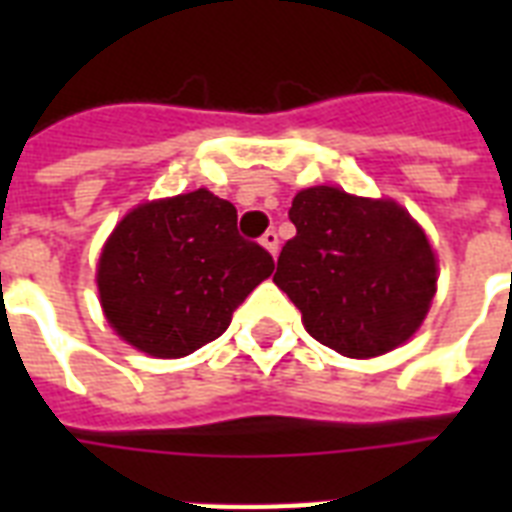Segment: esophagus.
<instances>
[{"label": "esophagus", "instance_id": "34e87169", "mask_svg": "<svg viewBox=\"0 0 512 512\" xmlns=\"http://www.w3.org/2000/svg\"><path fill=\"white\" fill-rule=\"evenodd\" d=\"M260 244H263V247L268 249L273 257L279 255V233H276V231H265L263 239H260Z\"/></svg>", "mask_w": 512, "mask_h": 512}]
</instances>
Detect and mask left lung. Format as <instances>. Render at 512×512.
Listing matches in <instances>:
<instances>
[{
  "instance_id": "obj_1",
  "label": "left lung",
  "mask_w": 512,
  "mask_h": 512,
  "mask_svg": "<svg viewBox=\"0 0 512 512\" xmlns=\"http://www.w3.org/2000/svg\"><path fill=\"white\" fill-rule=\"evenodd\" d=\"M276 287L313 340L348 358L396 350L422 327L438 289L428 233L393 199L311 185L295 193Z\"/></svg>"
}]
</instances>
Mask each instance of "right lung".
Returning <instances> with one entry per match:
<instances>
[{"mask_svg":"<svg viewBox=\"0 0 512 512\" xmlns=\"http://www.w3.org/2000/svg\"><path fill=\"white\" fill-rule=\"evenodd\" d=\"M273 257L236 231V207L207 188L143 201L100 249L98 300L108 327L140 353L183 358L217 340Z\"/></svg>","mask_w":512,"mask_h":512,"instance_id":"obj_1","label":"right lung"}]
</instances>
